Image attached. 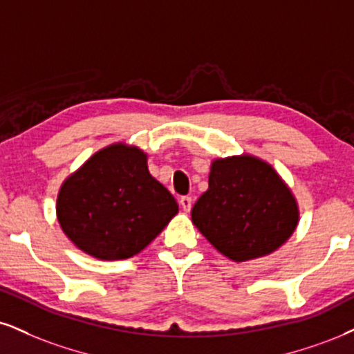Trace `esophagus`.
I'll return each instance as SVG.
<instances>
[{"instance_id": "34e87169", "label": "esophagus", "mask_w": 354, "mask_h": 354, "mask_svg": "<svg viewBox=\"0 0 354 354\" xmlns=\"http://www.w3.org/2000/svg\"><path fill=\"white\" fill-rule=\"evenodd\" d=\"M180 207L184 208V212L189 213L190 208H192V198L190 197H182L180 198Z\"/></svg>"}]
</instances>
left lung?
Here are the masks:
<instances>
[{
    "label": "left lung",
    "mask_w": 354,
    "mask_h": 354,
    "mask_svg": "<svg viewBox=\"0 0 354 354\" xmlns=\"http://www.w3.org/2000/svg\"><path fill=\"white\" fill-rule=\"evenodd\" d=\"M192 221L221 254L243 263L281 248L297 228L299 207L272 165L243 154L213 160Z\"/></svg>",
    "instance_id": "left-lung-1"
}]
</instances>
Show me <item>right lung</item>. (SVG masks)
Returning a JSON list of instances; mask_svg holds the SVG:
<instances>
[{
    "mask_svg": "<svg viewBox=\"0 0 354 354\" xmlns=\"http://www.w3.org/2000/svg\"><path fill=\"white\" fill-rule=\"evenodd\" d=\"M177 212L172 194L149 174L147 156L123 142L95 152L57 195L60 228L78 250L103 261L141 252Z\"/></svg>",
    "mask_w": 354,
    "mask_h": 354,
    "instance_id": "obj_1",
    "label": "right lung"
}]
</instances>
